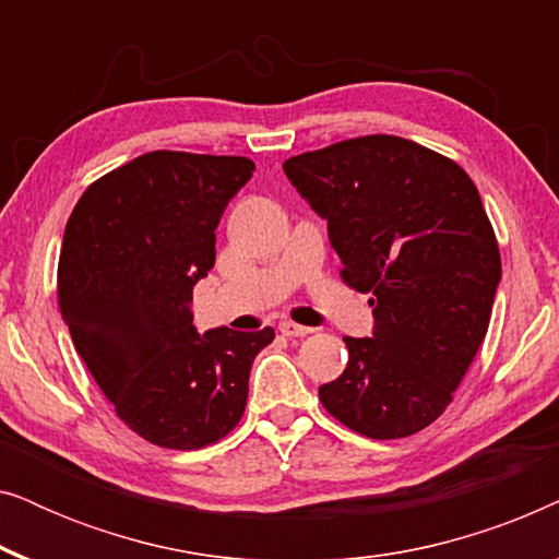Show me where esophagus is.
<instances>
[{"label":"esophagus","instance_id":"obj_1","mask_svg":"<svg viewBox=\"0 0 559 559\" xmlns=\"http://www.w3.org/2000/svg\"><path fill=\"white\" fill-rule=\"evenodd\" d=\"M280 333L287 335V338H302V335L312 333V328L297 325V323H293V320H282V323H280Z\"/></svg>","mask_w":559,"mask_h":559}]
</instances>
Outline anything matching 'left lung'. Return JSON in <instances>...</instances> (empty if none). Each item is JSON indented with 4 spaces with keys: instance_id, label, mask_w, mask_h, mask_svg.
I'll use <instances>...</instances> for the list:
<instances>
[{
    "instance_id": "left-lung-1",
    "label": "left lung",
    "mask_w": 559,
    "mask_h": 559,
    "mask_svg": "<svg viewBox=\"0 0 559 559\" xmlns=\"http://www.w3.org/2000/svg\"><path fill=\"white\" fill-rule=\"evenodd\" d=\"M285 175L328 224L343 280L369 300V338L318 389L350 430L407 438L435 423L486 338L501 257L461 165L402 136L371 134L289 157Z\"/></svg>"
}]
</instances>
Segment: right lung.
Returning a JSON list of instances; mask_svg holds the SVG:
<instances>
[{
    "label": "right lung",
    "instance_id": "obj_1",
    "mask_svg": "<svg viewBox=\"0 0 559 559\" xmlns=\"http://www.w3.org/2000/svg\"><path fill=\"white\" fill-rule=\"evenodd\" d=\"M249 157L147 152L81 195L63 234L58 305L117 415L159 448L195 450L247 407L272 328L198 333L193 287L216 262V228L247 186Z\"/></svg>",
    "mask_w": 559,
    "mask_h": 559
}]
</instances>
